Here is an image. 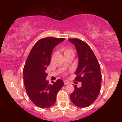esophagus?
Segmentation results:
<instances>
[{
  "instance_id": "1",
  "label": "esophagus",
  "mask_w": 122,
  "mask_h": 122,
  "mask_svg": "<svg viewBox=\"0 0 122 122\" xmlns=\"http://www.w3.org/2000/svg\"><path fill=\"white\" fill-rule=\"evenodd\" d=\"M64 85L69 84V82L68 81H66V80H65V81H64Z\"/></svg>"
}]
</instances>
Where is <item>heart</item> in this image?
Returning a JSON list of instances; mask_svg holds the SVG:
<instances>
[{"label":"heart","instance_id":"b5f03b06","mask_svg":"<svg viewBox=\"0 0 122 122\" xmlns=\"http://www.w3.org/2000/svg\"><path fill=\"white\" fill-rule=\"evenodd\" d=\"M61 50L64 52V55H65V54H68V53H73V51L72 49L70 48L69 47H67V46L62 47V48L61 49Z\"/></svg>","mask_w":122,"mask_h":122}]
</instances>
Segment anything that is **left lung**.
Returning a JSON list of instances; mask_svg holds the SVG:
<instances>
[{"label":"left lung","instance_id":"1","mask_svg":"<svg viewBox=\"0 0 122 122\" xmlns=\"http://www.w3.org/2000/svg\"><path fill=\"white\" fill-rule=\"evenodd\" d=\"M68 40L75 45L79 57L75 81L81 82V87L74 85L75 90L70 95V98L75 106L87 107L96 100L100 91L102 79L100 66L87 43L77 38Z\"/></svg>","mask_w":122,"mask_h":122}]
</instances>
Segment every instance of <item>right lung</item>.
Here are the masks:
<instances>
[{
	"mask_svg": "<svg viewBox=\"0 0 122 122\" xmlns=\"http://www.w3.org/2000/svg\"><path fill=\"white\" fill-rule=\"evenodd\" d=\"M65 38L47 37L41 39L33 47L23 68V81L28 96L34 104L41 108L51 107L56 96L64 85L62 80L49 84L46 77L47 66L50 62L54 47Z\"/></svg>",
	"mask_w": 122,
	"mask_h": 122,
	"instance_id": "obj_1",
	"label": "right lung"
}]
</instances>
